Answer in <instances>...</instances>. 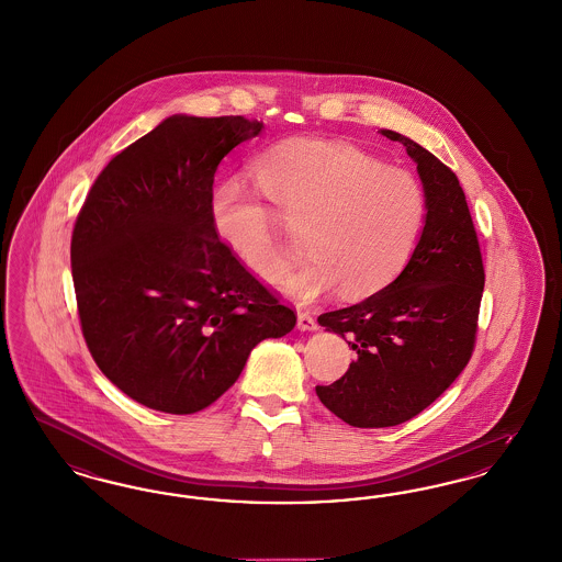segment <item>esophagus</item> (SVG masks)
<instances>
[{"mask_svg":"<svg viewBox=\"0 0 562 562\" xmlns=\"http://www.w3.org/2000/svg\"><path fill=\"white\" fill-rule=\"evenodd\" d=\"M317 327V318L313 317L308 311H297V329H302V331H315Z\"/></svg>","mask_w":562,"mask_h":562,"instance_id":"esophagus-1","label":"esophagus"}]
</instances>
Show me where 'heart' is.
<instances>
[{
  "label": "heart",
  "mask_w": 562,
  "mask_h": 562,
  "mask_svg": "<svg viewBox=\"0 0 562 562\" xmlns=\"http://www.w3.org/2000/svg\"><path fill=\"white\" fill-rule=\"evenodd\" d=\"M251 171L282 223L303 231L307 258L283 278V290L293 297L308 302L336 285L344 297H366L391 285L409 265L426 220V193L412 171L323 138L267 148ZM210 214L237 262L274 285L286 257L274 214L261 196L239 180H226L212 195Z\"/></svg>",
  "instance_id": "heart-1"
}]
</instances>
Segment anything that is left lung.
<instances>
[{
  "mask_svg": "<svg viewBox=\"0 0 562 562\" xmlns=\"http://www.w3.org/2000/svg\"><path fill=\"white\" fill-rule=\"evenodd\" d=\"M417 164L426 224L405 270L359 304L318 323L357 352L340 380L317 386L321 403L355 428H386L435 403L468 366L485 269L479 237L453 171L412 138L380 130Z\"/></svg>",
  "mask_w": 562,
  "mask_h": 562,
  "instance_id": "8db88e82",
  "label": "left lung"
}]
</instances>
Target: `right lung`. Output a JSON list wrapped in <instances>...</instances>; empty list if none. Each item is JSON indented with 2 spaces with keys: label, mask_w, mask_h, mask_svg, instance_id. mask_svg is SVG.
Returning a JSON list of instances; mask_svg holds the SVG:
<instances>
[{
  "label": "right lung",
  "mask_w": 562,
  "mask_h": 562,
  "mask_svg": "<svg viewBox=\"0 0 562 562\" xmlns=\"http://www.w3.org/2000/svg\"><path fill=\"white\" fill-rule=\"evenodd\" d=\"M262 127L241 115H171L109 161L75 220L83 338L100 371L148 409L210 407L256 344L295 325L210 214L220 161Z\"/></svg>",
  "instance_id": "add662e5"
}]
</instances>
